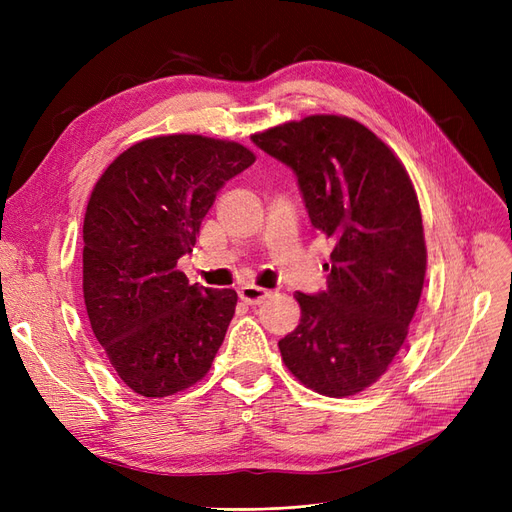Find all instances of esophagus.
I'll list each match as a JSON object with an SVG mask.
<instances>
[{"label":"esophagus","instance_id":"obj_1","mask_svg":"<svg viewBox=\"0 0 512 512\" xmlns=\"http://www.w3.org/2000/svg\"><path fill=\"white\" fill-rule=\"evenodd\" d=\"M239 297H241V301L247 303V305H260L262 301L271 297V292L265 290V288H258V286H250V284H247V286H241V288H239Z\"/></svg>","mask_w":512,"mask_h":512}]
</instances>
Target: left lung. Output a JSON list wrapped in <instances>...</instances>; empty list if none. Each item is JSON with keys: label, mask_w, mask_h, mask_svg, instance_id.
Returning a JSON list of instances; mask_svg holds the SVG:
<instances>
[{"label": "left lung", "mask_w": 512, "mask_h": 512, "mask_svg": "<svg viewBox=\"0 0 512 512\" xmlns=\"http://www.w3.org/2000/svg\"><path fill=\"white\" fill-rule=\"evenodd\" d=\"M297 175L312 226L333 241L327 290L297 292L301 322L282 361L309 389L348 397L374 384L421 299L423 218L404 164L363 123L309 115L252 136Z\"/></svg>", "instance_id": "8db88e82"}]
</instances>
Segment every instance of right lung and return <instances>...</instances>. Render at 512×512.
I'll return each instance as SVG.
<instances>
[{
	"instance_id": "obj_1",
	"label": "right lung",
	"mask_w": 512,
	"mask_h": 512,
	"mask_svg": "<svg viewBox=\"0 0 512 512\" xmlns=\"http://www.w3.org/2000/svg\"><path fill=\"white\" fill-rule=\"evenodd\" d=\"M256 160L200 134L153 136L98 179L83 224V294L98 344L123 384L168 397L203 380L235 316L237 292L190 284V254L222 185Z\"/></svg>"
}]
</instances>
